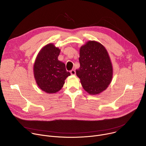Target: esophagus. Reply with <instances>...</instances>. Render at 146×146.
Listing matches in <instances>:
<instances>
[{"label": "esophagus", "mask_w": 146, "mask_h": 146, "mask_svg": "<svg viewBox=\"0 0 146 146\" xmlns=\"http://www.w3.org/2000/svg\"><path fill=\"white\" fill-rule=\"evenodd\" d=\"M70 73H71L72 75H75L76 74V71L74 69H73L70 71Z\"/></svg>", "instance_id": "1"}]
</instances>
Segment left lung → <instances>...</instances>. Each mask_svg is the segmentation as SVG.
Here are the masks:
<instances>
[{
    "mask_svg": "<svg viewBox=\"0 0 146 146\" xmlns=\"http://www.w3.org/2000/svg\"><path fill=\"white\" fill-rule=\"evenodd\" d=\"M80 66L76 69L82 88L90 95H98L112 81L113 69L109 53L100 43L90 40L80 49Z\"/></svg>",
    "mask_w": 146,
    "mask_h": 146,
    "instance_id": "obj_1",
    "label": "left lung"
}]
</instances>
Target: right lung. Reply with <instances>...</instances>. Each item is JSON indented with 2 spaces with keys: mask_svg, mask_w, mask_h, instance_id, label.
<instances>
[{
  "mask_svg": "<svg viewBox=\"0 0 146 146\" xmlns=\"http://www.w3.org/2000/svg\"><path fill=\"white\" fill-rule=\"evenodd\" d=\"M60 50L53 43L44 46L38 52L33 65V74L39 88L47 94L60 91L70 75L65 64L58 60Z\"/></svg>",
  "mask_w": 146,
  "mask_h": 146,
  "instance_id": "obj_1",
  "label": "right lung"
}]
</instances>
